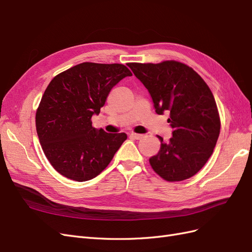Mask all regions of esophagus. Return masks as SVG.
I'll list each match as a JSON object with an SVG mask.
<instances>
[{"label":"esophagus","instance_id":"1","mask_svg":"<svg viewBox=\"0 0 252 252\" xmlns=\"http://www.w3.org/2000/svg\"><path fill=\"white\" fill-rule=\"evenodd\" d=\"M130 135L132 136V138H134L135 140H141L142 138H144V134H140V133L132 132V133H130Z\"/></svg>","mask_w":252,"mask_h":252}]
</instances>
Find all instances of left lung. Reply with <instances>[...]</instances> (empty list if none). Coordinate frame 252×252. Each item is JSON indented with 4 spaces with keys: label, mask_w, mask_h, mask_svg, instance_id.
<instances>
[{
    "label": "left lung",
    "mask_w": 252,
    "mask_h": 252,
    "mask_svg": "<svg viewBox=\"0 0 252 252\" xmlns=\"http://www.w3.org/2000/svg\"><path fill=\"white\" fill-rule=\"evenodd\" d=\"M128 67L148 90L156 112H170L172 138L158 136L161 149L149 158L152 169L169 182L191 178L208 161L220 134L211 90L192 68L175 61Z\"/></svg>",
    "instance_id": "8db88e82"
}]
</instances>
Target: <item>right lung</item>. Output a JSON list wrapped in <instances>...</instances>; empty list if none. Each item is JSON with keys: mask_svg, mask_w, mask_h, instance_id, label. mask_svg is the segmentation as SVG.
Masks as SVG:
<instances>
[{"mask_svg": "<svg viewBox=\"0 0 252 252\" xmlns=\"http://www.w3.org/2000/svg\"><path fill=\"white\" fill-rule=\"evenodd\" d=\"M132 73L122 64L82 63L53 78L35 114L36 132L48 161L64 177L85 182L108 166L127 134L93 127L110 90Z\"/></svg>", "mask_w": 252, "mask_h": 252, "instance_id": "right-lung-1", "label": "right lung"}]
</instances>
